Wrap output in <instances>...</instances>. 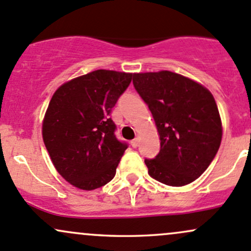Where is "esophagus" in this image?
Listing matches in <instances>:
<instances>
[{
	"label": "esophagus",
	"instance_id": "esophagus-1",
	"mask_svg": "<svg viewBox=\"0 0 251 251\" xmlns=\"http://www.w3.org/2000/svg\"><path fill=\"white\" fill-rule=\"evenodd\" d=\"M131 146H132L133 148H137L139 146V138L137 137V138H134L133 141H131Z\"/></svg>",
	"mask_w": 251,
	"mask_h": 251
}]
</instances>
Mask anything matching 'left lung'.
Wrapping results in <instances>:
<instances>
[{"instance_id":"8db88e82","label":"left lung","mask_w":251,"mask_h":251,"mask_svg":"<svg viewBox=\"0 0 251 251\" xmlns=\"http://www.w3.org/2000/svg\"><path fill=\"white\" fill-rule=\"evenodd\" d=\"M133 86L160 134V152L144 160L150 176L170 186L196 180L214 160L223 137L213 95L170 71L134 73Z\"/></svg>"}]
</instances>
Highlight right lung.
I'll use <instances>...</instances> for the list:
<instances>
[{
    "label": "right lung",
    "instance_id": "right-lung-1",
    "mask_svg": "<svg viewBox=\"0 0 251 251\" xmlns=\"http://www.w3.org/2000/svg\"><path fill=\"white\" fill-rule=\"evenodd\" d=\"M132 73L97 70L75 78L52 95L43 120V141L55 168L68 183L95 190L114 178L127 143L110 118Z\"/></svg>",
    "mask_w": 251,
    "mask_h": 251
}]
</instances>
